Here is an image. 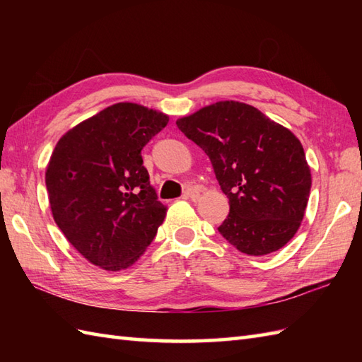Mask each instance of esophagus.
<instances>
[{"label":"esophagus","mask_w":362,"mask_h":362,"mask_svg":"<svg viewBox=\"0 0 362 362\" xmlns=\"http://www.w3.org/2000/svg\"><path fill=\"white\" fill-rule=\"evenodd\" d=\"M199 196V191L196 188H187L185 193H183V197L185 199H194Z\"/></svg>","instance_id":"obj_1"}]
</instances>
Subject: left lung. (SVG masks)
<instances>
[{
    "label": "left lung",
    "mask_w": 362,
    "mask_h": 362,
    "mask_svg": "<svg viewBox=\"0 0 362 362\" xmlns=\"http://www.w3.org/2000/svg\"><path fill=\"white\" fill-rule=\"evenodd\" d=\"M205 151L230 213L218 227L235 247L259 257L297 233L311 189L298 138L255 107L219 101L175 121Z\"/></svg>",
    "instance_id": "8db88e82"
}]
</instances>
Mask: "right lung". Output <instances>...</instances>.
<instances>
[{"label": "right lung", "mask_w": 362, "mask_h": 362, "mask_svg": "<svg viewBox=\"0 0 362 362\" xmlns=\"http://www.w3.org/2000/svg\"><path fill=\"white\" fill-rule=\"evenodd\" d=\"M169 121L118 103L70 129L46 168L52 218L73 247L105 271L132 266L163 224L141 149Z\"/></svg>", "instance_id": "add662e5"}]
</instances>
